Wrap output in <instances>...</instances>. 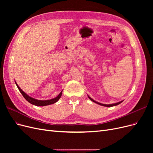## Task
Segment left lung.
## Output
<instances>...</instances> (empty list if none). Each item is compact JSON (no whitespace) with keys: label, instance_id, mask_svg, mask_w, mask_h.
<instances>
[{"label":"left lung","instance_id":"left-lung-1","mask_svg":"<svg viewBox=\"0 0 153 153\" xmlns=\"http://www.w3.org/2000/svg\"><path fill=\"white\" fill-rule=\"evenodd\" d=\"M88 97H89V98L91 100V101H93V102H94V103H97V104H98V105H101V106H107V107H110V106H116V105H119V104H120L121 103H122L123 102V101H120V102H118V103H114V104H110V105H105V104H102V103H98V102H97V101H94V100H92L91 98H90V97L88 96Z\"/></svg>","mask_w":153,"mask_h":153}]
</instances>
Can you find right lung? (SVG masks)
Returning a JSON list of instances; mask_svg holds the SVG:
<instances>
[{
	"mask_svg": "<svg viewBox=\"0 0 153 153\" xmlns=\"http://www.w3.org/2000/svg\"><path fill=\"white\" fill-rule=\"evenodd\" d=\"M16 83V82H15ZM16 85L18 87V89H19L20 92L22 93V96L24 97V98L27 101H29V102L32 105H36V106H47V105H49L51 104H53L55 103H56L57 101L60 99L61 98V96H62V91H61L60 92V94L56 97V98H55L53 99H51L49 100H36L34 98H32L31 97L29 96L27 94H26L25 92L23 91L19 87V86L18 85V84L16 83Z\"/></svg>",
	"mask_w": 153,
	"mask_h": 153,
	"instance_id": "right-lung-1",
	"label": "right lung"
}]
</instances>
